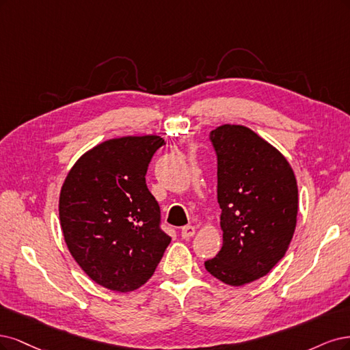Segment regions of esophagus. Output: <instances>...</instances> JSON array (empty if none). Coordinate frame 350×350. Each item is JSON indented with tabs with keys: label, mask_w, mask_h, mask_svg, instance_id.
Returning <instances> with one entry per match:
<instances>
[{
	"label": "esophagus",
	"mask_w": 350,
	"mask_h": 350,
	"mask_svg": "<svg viewBox=\"0 0 350 350\" xmlns=\"http://www.w3.org/2000/svg\"><path fill=\"white\" fill-rule=\"evenodd\" d=\"M193 235H195V227H193V225H186V227L182 228V239L189 240Z\"/></svg>",
	"instance_id": "obj_1"
}]
</instances>
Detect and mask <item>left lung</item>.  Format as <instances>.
Segmentation results:
<instances>
[{
	"instance_id": "8db88e82",
	"label": "left lung",
	"mask_w": 350,
	"mask_h": 350,
	"mask_svg": "<svg viewBox=\"0 0 350 350\" xmlns=\"http://www.w3.org/2000/svg\"><path fill=\"white\" fill-rule=\"evenodd\" d=\"M209 138L218 157L222 247L205 267L243 286L285 256L297 227V178L284 154L250 128L225 123Z\"/></svg>"
}]
</instances>
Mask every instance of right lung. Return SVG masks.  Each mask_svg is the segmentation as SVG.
I'll use <instances>...</instances> for the list:
<instances>
[{
	"instance_id": "obj_1",
	"label": "right lung",
	"mask_w": 350,
	"mask_h": 350,
	"mask_svg": "<svg viewBox=\"0 0 350 350\" xmlns=\"http://www.w3.org/2000/svg\"><path fill=\"white\" fill-rule=\"evenodd\" d=\"M159 135L122 137L84 152L59 195L64 240L96 284L115 292L142 286L172 239L160 230V206L146 187Z\"/></svg>"
}]
</instances>
